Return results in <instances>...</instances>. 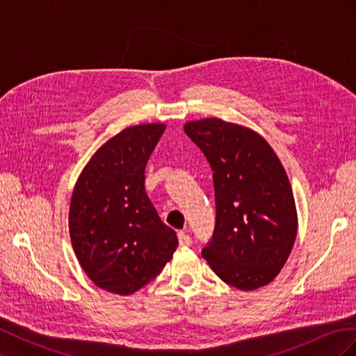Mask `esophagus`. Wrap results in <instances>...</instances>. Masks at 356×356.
Returning <instances> with one entry per match:
<instances>
[{
  "mask_svg": "<svg viewBox=\"0 0 356 356\" xmlns=\"http://www.w3.org/2000/svg\"><path fill=\"white\" fill-rule=\"evenodd\" d=\"M178 241L181 246H190L191 245V238L186 232H178Z\"/></svg>",
  "mask_w": 356,
  "mask_h": 356,
  "instance_id": "obj_1",
  "label": "esophagus"
}]
</instances>
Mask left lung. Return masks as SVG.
<instances>
[{
    "instance_id": "8db88e82",
    "label": "left lung",
    "mask_w": 356,
    "mask_h": 356,
    "mask_svg": "<svg viewBox=\"0 0 356 356\" xmlns=\"http://www.w3.org/2000/svg\"><path fill=\"white\" fill-rule=\"evenodd\" d=\"M184 132L212 169L217 220L202 257L221 281L241 291L270 284L297 236V208L286 172L252 129L208 117Z\"/></svg>"
}]
</instances>
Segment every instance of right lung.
Here are the masks:
<instances>
[{
  "label": "right lung",
  "mask_w": 356,
  "mask_h": 356,
  "mask_svg": "<svg viewBox=\"0 0 356 356\" xmlns=\"http://www.w3.org/2000/svg\"><path fill=\"white\" fill-rule=\"evenodd\" d=\"M166 124L129 126L90 157L75 182L68 225L75 257L108 293H136L174 255L177 233L145 193V166Z\"/></svg>",
  "instance_id": "obj_1"
}]
</instances>
